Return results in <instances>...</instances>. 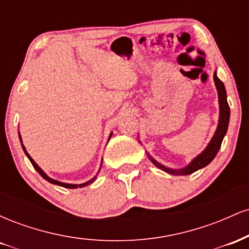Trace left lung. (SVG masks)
<instances>
[{
	"label": "left lung",
	"mask_w": 249,
	"mask_h": 249,
	"mask_svg": "<svg viewBox=\"0 0 249 249\" xmlns=\"http://www.w3.org/2000/svg\"><path fill=\"white\" fill-rule=\"evenodd\" d=\"M214 83H215L216 90H218V96H219V124L218 127H216L215 133H214L213 138L211 139L210 144L207 145V147L202 151L201 153L199 154L198 157L193 159L190 164L187 165L186 167L180 168V170H172V168H168L164 165L159 164L158 161L154 160L150 154H147L148 159L156 165L157 167L160 168V170L165 171V172L170 173V174H174V176H187V174H191L196 171L200 170V168L207 166L211 161L215 158L216 153L221 147V142L222 139H224L226 132H227L228 128V124H230V105L227 103V93H226V89L224 83H222L216 76V71H214Z\"/></svg>",
	"instance_id": "8db88e82"
}]
</instances>
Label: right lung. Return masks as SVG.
Masks as SVG:
<instances>
[{"instance_id": "obj_1", "label": "right lung", "mask_w": 249, "mask_h": 249, "mask_svg": "<svg viewBox=\"0 0 249 249\" xmlns=\"http://www.w3.org/2000/svg\"><path fill=\"white\" fill-rule=\"evenodd\" d=\"M111 136H112V132L110 133V137H108V139L111 138ZM18 137H19V141H21V144H22V139H21V134L18 133ZM22 148H23V151H24V153L27 154V157L28 158H29V160H30V162L31 164H33V166H34V168H35V170L37 171V172H38L39 174H41L42 176V178H44L45 180H48V181L49 182H51V184H53V185H58V186H62V187H65V188H77V187H84V186H87V185H89V184H91V182H93L96 180V177H93L92 179L91 180H89V181H87V182H84V184H79V185H77V184H67V182H62V181H58V180H55V179H51V178H49V177L47 176V174H45L44 172H43V170L41 167L38 166V165L36 164L35 161H34V159L31 158V157L29 156V153L27 152V150H25V147H24V145L22 144ZM99 170H101V168H99ZM99 172V171H98Z\"/></svg>"}]
</instances>
